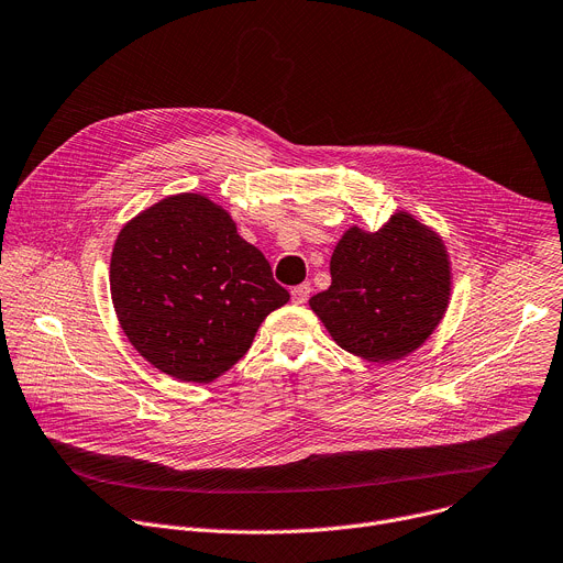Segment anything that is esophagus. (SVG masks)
Wrapping results in <instances>:
<instances>
[{
	"mask_svg": "<svg viewBox=\"0 0 563 563\" xmlns=\"http://www.w3.org/2000/svg\"><path fill=\"white\" fill-rule=\"evenodd\" d=\"M310 294H312V285H310V283L296 285V287L291 289V300H294V302H305V300L310 298Z\"/></svg>",
	"mask_w": 563,
	"mask_h": 563,
	"instance_id": "1",
	"label": "esophagus"
}]
</instances>
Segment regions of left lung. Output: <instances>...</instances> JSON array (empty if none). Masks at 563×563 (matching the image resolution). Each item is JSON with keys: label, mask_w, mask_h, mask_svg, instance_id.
<instances>
[{"label": "left lung", "mask_w": 563, "mask_h": 563, "mask_svg": "<svg viewBox=\"0 0 563 563\" xmlns=\"http://www.w3.org/2000/svg\"><path fill=\"white\" fill-rule=\"evenodd\" d=\"M332 285L310 298L332 339L368 362L420 347L440 323L451 289L442 240L406 213L366 233L352 227L330 261Z\"/></svg>", "instance_id": "obj_1"}]
</instances>
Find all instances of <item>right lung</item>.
Instances as JSON below:
<instances>
[{"label": "right lung", "instance_id": "obj_1", "mask_svg": "<svg viewBox=\"0 0 563 563\" xmlns=\"http://www.w3.org/2000/svg\"><path fill=\"white\" fill-rule=\"evenodd\" d=\"M114 310L130 343L162 373L209 384L251 347L289 300L261 249L201 195L166 197L123 227L110 265Z\"/></svg>", "mask_w": 563, "mask_h": 563}]
</instances>
